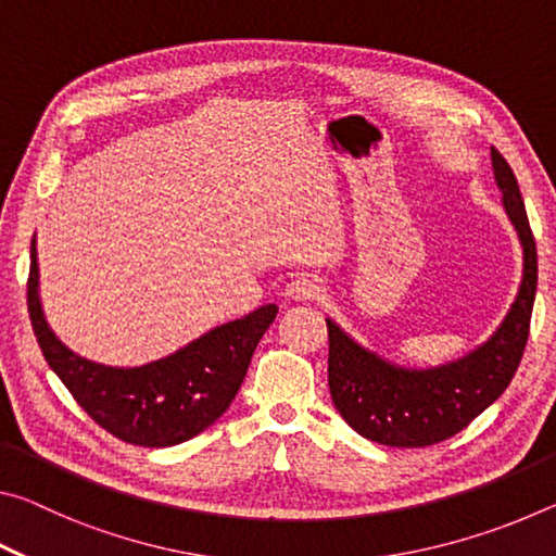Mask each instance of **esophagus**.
I'll list each match as a JSON object with an SVG mask.
<instances>
[{
	"label": "esophagus",
	"mask_w": 556,
	"mask_h": 556,
	"mask_svg": "<svg viewBox=\"0 0 556 556\" xmlns=\"http://www.w3.org/2000/svg\"><path fill=\"white\" fill-rule=\"evenodd\" d=\"M318 291H321V285H318L316 279L312 277H296L291 279L285 294L291 299V301H308V299H316Z\"/></svg>",
	"instance_id": "esophagus-1"
}]
</instances>
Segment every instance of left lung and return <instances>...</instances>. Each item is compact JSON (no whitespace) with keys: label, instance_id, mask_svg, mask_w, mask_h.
Segmentation results:
<instances>
[{"label":"left lung","instance_id":"1","mask_svg":"<svg viewBox=\"0 0 556 556\" xmlns=\"http://www.w3.org/2000/svg\"><path fill=\"white\" fill-rule=\"evenodd\" d=\"M503 208L522 244V279L501 326L473 351L431 368H404L328 324V388L357 434L384 446L419 448L466 429L510 384L522 361L538 291V248L510 164L491 147Z\"/></svg>","mask_w":556,"mask_h":556}]
</instances>
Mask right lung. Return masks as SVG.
I'll return each mask as SVG.
<instances>
[{"instance_id":"obj_1","label":"right lung","mask_w":556,"mask_h":556,"mask_svg":"<svg viewBox=\"0 0 556 556\" xmlns=\"http://www.w3.org/2000/svg\"><path fill=\"white\" fill-rule=\"evenodd\" d=\"M26 289L36 341L49 368L102 429L149 448L181 444L223 417L248 375L260 338L279 312L277 304H265L211 328L172 355L137 368H117L78 355L53 333L39 294L36 235Z\"/></svg>"}]
</instances>
